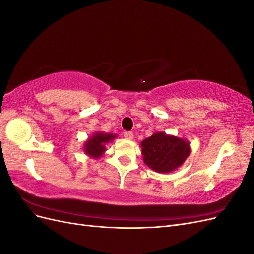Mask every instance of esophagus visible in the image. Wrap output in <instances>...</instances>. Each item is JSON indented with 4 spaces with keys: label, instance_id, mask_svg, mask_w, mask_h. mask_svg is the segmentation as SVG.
I'll list each match as a JSON object with an SVG mask.
<instances>
[{
    "label": "esophagus",
    "instance_id": "1",
    "mask_svg": "<svg viewBox=\"0 0 254 254\" xmlns=\"http://www.w3.org/2000/svg\"><path fill=\"white\" fill-rule=\"evenodd\" d=\"M124 137L128 140H132L133 139V133L131 131H125L124 132Z\"/></svg>",
    "mask_w": 254,
    "mask_h": 254
}]
</instances>
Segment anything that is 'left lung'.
I'll return each mask as SVG.
<instances>
[{
	"label": "left lung",
	"instance_id": "left-lung-1",
	"mask_svg": "<svg viewBox=\"0 0 254 254\" xmlns=\"http://www.w3.org/2000/svg\"><path fill=\"white\" fill-rule=\"evenodd\" d=\"M144 163L157 173H171L190 156V143L175 135L156 132L141 143Z\"/></svg>",
	"mask_w": 254,
	"mask_h": 254
}]
</instances>
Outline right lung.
Returning a JSON list of instances; mask_svg holds the SVG:
<instances>
[{"label":"right lung","instance_id":"obj_1","mask_svg":"<svg viewBox=\"0 0 254 254\" xmlns=\"http://www.w3.org/2000/svg\"><path fill=\"white\" fill-rule=\"evenodd\" d=\"M115 137L117 135L113 133L96 132L84 142L83 150L91 158H101L106 151V144L110 143Z\"/></svg>","mask_w":254,"mask_h":254}]
</instances>
